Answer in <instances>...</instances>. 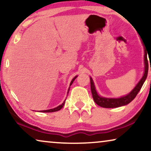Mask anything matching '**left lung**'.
<instances>
[{"label": "left lung", "mask_w": 151, "mask_h": 151, "mask_svg": "<svg viewBox=\"0 0 151 151\" xmlns=\"http://www.w3.org/2000/svg\"><path fill=\"white\" fill-rule=\"evenodd\" d=\"M144 51H145V53H144V65H145V68L144 69H144V73L143 77L139 80V82L135 86V87L126 96L121 97L119 98H106L100 96L96 91V87H95L92 78H90L91 90L94 102L98 106L103 107V108H116V107L124 106V105L129 104L131 101L134 100V98H135L138 93H139V90L141 89L142 86L144 83V82H145L148 75V63L147 59V53H146L145 47H144Z\"/></svg>", "instance_id": "left-lung-1"}]
</instances>
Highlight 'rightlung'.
Returning <instances> with one entry per match:
<instances>
[{"mask_svg": "<svg viewBox=\"0 0 151 151\" xmlns=\"http://www.w3.org/2000/svg\"><path fill=\"white\" fill-rule=\"evenodd\" d=\"M76 78H77V76H76L75 78H73V80H71V83H70V86L71 85L72 83H73V81H74V80H75V79H76ZM69 90H68V93H69ZM65 100L64 101L63 103V104H62L61 105H60V106H57V107H55V108H54V109H49V110L41 111V112H43V113H51V112H55V111H58L60 110V109H61L62 108H63V106H64V105H65Z\"/></svg>", "mask_w": 151, "mask_h": 151, "instance_id": "obj_1", "label": "right lung"}]
</instances>
